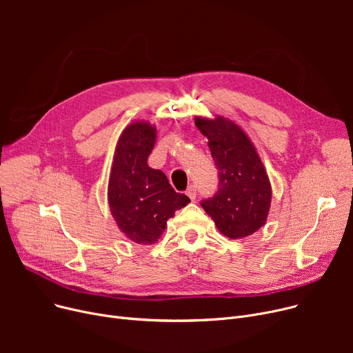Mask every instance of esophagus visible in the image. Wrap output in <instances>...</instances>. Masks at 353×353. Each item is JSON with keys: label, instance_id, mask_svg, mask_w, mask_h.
<instances>
[{"label": "esophagus", "instance_id": "obj_1", "mask_svg": "<svg viewBox=\"0 0 353 353\" xmlns=\"http://www.w3.org/2000/svg\"><path fill=\"white\" fill-rule=\"evenodd\" d=\"M186 194L190 197V200H194L196 196H197V190H196V186H190L186 192Z\"/></svg>", "mask_w": 353, "mask_h": 353}]
</instances>
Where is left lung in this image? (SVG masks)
Here are the masks:
<instances>
[{"instance_id": "obj_1", "label": "left lung", "mask_w": 353, "mask_h": 353, "mask_svg": "<svg viewBox=\"0 0 353 353\" xmlns=\"http://www.w3.org/2000/svg\"><path fill=\"white\" fill-rule=\"evenodd\" d=\"M196 125L209 139L219 176L217 192L203 199L201 208L230 239L254 233L266 221L272 189L252 141L239 125L221 117H197Z\"/></svg>"}]
</instances>
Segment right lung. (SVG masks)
<instances>
[{
	"label": "right lung",
	"mask_w": 353,
	"mask_h": 353,
	"mask_svg": "<svg viewBox=\"0 0 353 353\" xmlns=\"http://www.w3.org/2000/svg\"><path fill=\"white\" fill-rule=\"evenodd\" d=\"M156 141L148 123L130 124L119 139L108 180V205L121 232L134 243L153 245L167 220L190 199L177 193L165 174L147 164Z\"/></svg>",
	"instance_id": "obj_1"
}]
</instances>
